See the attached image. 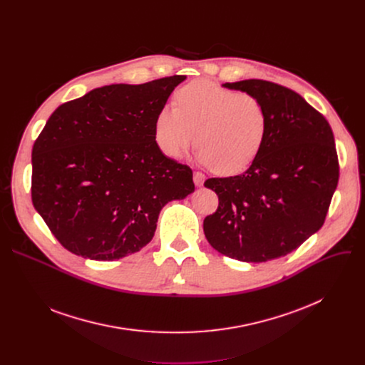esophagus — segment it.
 <instances>
[{
	"label": "esophagus",
	"mask_w": 365,
	"mask_h": 365,
	"mask_svg": "<svg viewBox=\"0 0 365 365\" xmlns=\"http://www.w3.org/2000/svg\"><path fill=\"white\" fill-rule=\"evenodd\" d=\"M193 182L196 186H202L203 182H205V175L200 173V172H195L193 173Z\"/></svg>",
	"instance_id": "obj_1"
}]
</instances>
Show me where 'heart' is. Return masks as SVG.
<instances>
[{"instance_id":"obj_1","label":"heart","mask_w":365,"mask_h":365,"mask_svg":"<svg viewBox=\"0 0 365 365\" xmlns=\"http://www.w3.org/2000/svg\"><path fill=\"white\" fill-rule=\"evenodd\" d=\"M173 103L154 121L155 141L169 158H180L196 138L202 165L220 175H235L262 153L269 113L258 96L197 79L182 86Z\"/></svg>"}]
</instances>
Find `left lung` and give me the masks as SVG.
<instances>
[{"instance_id":"8db88e82","label":"left lung","mask_w":365,"mask_h":365,"mask_svg":"<svg viewBox=\"0 0 365 365\" xmlns=\"http://www.w3.org/2000/svg\"><path fill=\"white\" fill-rule=\"evenodd\" d=\"M222 86L262 99L269 131L242 175L205 182L220 205L203 220V232L218 252L263 263L292 252L324 225L339 179L334 133L319 111L286 86L262 79Z\"/></svg>"}]
</instances>
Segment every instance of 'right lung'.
Here are the masks:
<instances>
[{
  "label": "right lung",
  "instance_id": "right-lung-1",
  "mask_svg": "<svg viewBox=\"0 0 365 365\" xmlns=\"http://www.w3.org/2000/svg\"><path fill=\"white\" fill-rule=\"evenodd\" d=\"M183 75L96 88L50 115L31 151V200L71 252L113 262L140 251L162 207L195 190L166 158L154 121Z\"/></svg>",
  "mask_w": 365,
  "mask_h": 365
}]
</instances>
